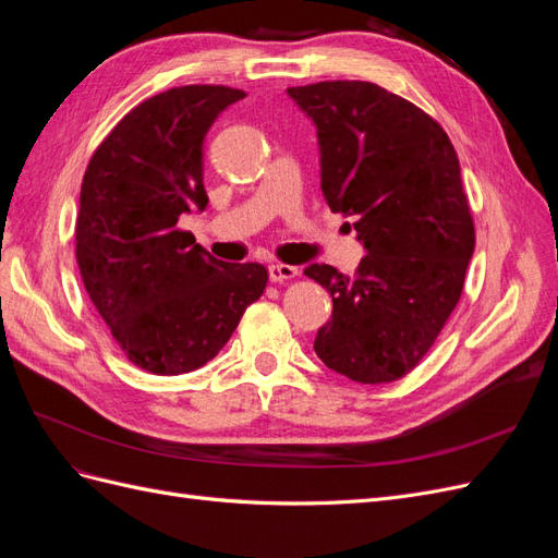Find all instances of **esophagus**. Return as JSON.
<instances>
[{"mask_svg":"<svg viewBox=\"0 0 558 558\" xmlns=\"http://www.w3.org/2000/svg\"><path fill=\"white\" fill-rule=\"evenodd\" d=\"M267 272H269V281L283 283V281H289V279H295V277L300 275V269H298V267H293V265H281V263H275V265H269V267H267Z\"/></svg>","mask_w":558,"mask_h":558,"instance_id":"34e87169","label":"esophagus"}]
</instances>
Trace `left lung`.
Here are the masks:
<instances>
[{"mask_svg":"<svg viewBox=\"0 0 558 558\" xmlns=\"http://www.w3.org/2000/svg\"><path fill=\"white\" fill-rule=\"evenodd\" d=\"M316 125L320 191L351 216L367 256L351 279L332 265L305 275L332 295L314 351L359 384L404 377L459 305L475 251L461 165L442 125L369 81L289 88Z\"/></svg>","mask_w":558,"mask_h":558,"instance_id":"left-lung-1","label":"left lung"}]
</instances>
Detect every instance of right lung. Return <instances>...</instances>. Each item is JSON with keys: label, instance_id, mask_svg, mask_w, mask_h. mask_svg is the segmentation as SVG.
Returning a JSON list of instances; mask_svg holds the SVG:
<instances>
[{"label": "right lung", "instance_id": "add662e5", "mask_svg": "<svg viewBox=\"0 0 558 558\" xmlns=\"http://www.w3.org/2000/svg\"><path fill=\"white\" fill-rule=\"evenodd\" d=\"M246 93L181 86L144 99L95 148L81 183L76 263L125 359L174 377L209 363L267 286L260 263H221L179 228L207 207L202 142Z\"/></svg>", "mask_w": 558, "mask_h": 558}]
</instances>
